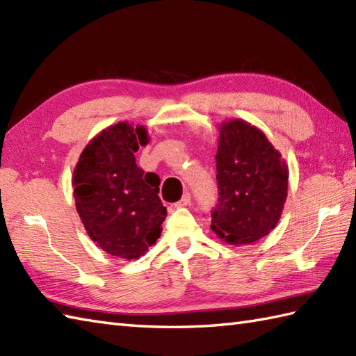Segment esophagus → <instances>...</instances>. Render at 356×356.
I'll use <instances>...</instances> for the list:
<instances>
[{
  "mask_svg": "<svg viewBox=\"0 0 356 356\" xmlns=\"http://www.w3.org/2000/svg\"><path fill=\"white\" fill-rule=\"evenodd\" d=\"M190 203H191V194L190 193H185L182 199L174 203V208H184V207L190 205Z\"/></svg>",
  "mask_w": 356,
  "mask_h": 356,
  "instance_id": "obj_1",
  "label": "esophagus"
}]
</instances>
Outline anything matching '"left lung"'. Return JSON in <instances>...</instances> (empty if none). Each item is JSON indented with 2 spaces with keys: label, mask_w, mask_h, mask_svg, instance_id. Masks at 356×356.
I'll return each instance as SVG.
<instances>
[{
  "label": "left lung",
  "mask_w": 356,
  "mask_h": 356,
  "mask_svg": "<svg viewBox=\"0 0 356 356\" xmlns=\"http://www.w3.org/2000/svg\"><path fill=\"white\" fill-rule=\"evenodd\" d=\"M218 205L211 229L229 245L254 243L282 217L289 171L259 128L229 119L218 128L216 154Z\"/></svg>",
  "instance_id": "8db88e82"
}]
</instances>
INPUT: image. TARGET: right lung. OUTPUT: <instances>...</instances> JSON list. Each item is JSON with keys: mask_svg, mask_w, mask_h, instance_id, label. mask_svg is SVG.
<instances>
[{"mask_svg": "<svg viewBox=\"0 0 356 356\" xmlns=\"http://www.w3.org/2000/svg\"><path fill=\"white\" fill-rule=\"evenodd\" d=\"M145 127L118 122L87 143L73 171V195L81 222L102 251L136 260L161 237L166 208L157 174L136 165L147 145Z\"/></svg>", "mask_w": 356, "mask_h": 356, "instance_id": "obj_1", "label": "right lung"}]
</instances>
